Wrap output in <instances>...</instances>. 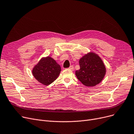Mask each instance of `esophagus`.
<instances>
[{
  "label": "esophagus",
  "instance_id": "obj_1",
  "mask_svg": "<svg viewBox=\"0 0 134 134\" xmlns=\"http://www.w3.org/2000/svg\"><path fill=\"white\" fill-rule=\"evenodd\" d=\"M68 69H70V70H74V67H73V66H70L68 68Z\"/></svg>",
  "mask_w": 134,
  "mask_h": 134
}]
</instances>
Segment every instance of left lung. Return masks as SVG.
<instances>
[{"instance_id":"1","label":"left lung","mask_w":134,"mask_h":134,"mask_svg":"<svg viewBox=\"0 0 134 134\" xmlns=\"http://www.w3.org/2000/svg\"><path fill=\"white\" fill-rule=\"evenodd\" d=\"M80 69L75 72L79 81L87 87L100 83L104 77L106 68L102 59L97 54L90 52L79 60Z\"/></svg>"}]
</instances>
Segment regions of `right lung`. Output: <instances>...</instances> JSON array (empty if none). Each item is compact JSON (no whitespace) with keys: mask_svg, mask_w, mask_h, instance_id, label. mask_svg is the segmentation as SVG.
I'll return each instance as SVG.
<instances>
[{"mask_svg":"<svg viewBox=\"0 0 134 134\" xmlns=\"http://www.w3.org/2000/svg\"><path fill=\"white\" fill-rule=\"evenodd\" d=\"M61 67L50 57L42 58L34 66L32 74L35 79L39 82L48 86L54 82L59 76L61 72Z\"/></svg>","mask_w":134,"mask_h":134,"instance_id":"add662e5","label":"right lung"}]
</instances>
